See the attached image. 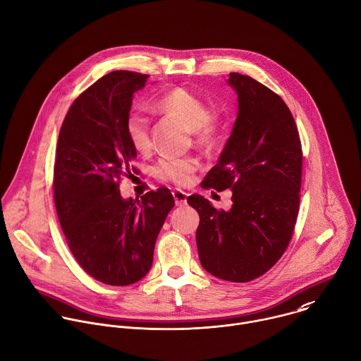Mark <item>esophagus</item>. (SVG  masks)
<instances>
[{"label":"esophagus","mask_w":361,"mask_h":361,"mask_svg":"<svg viewBox=\"0 0 361 361\" xmlns=\"http://www.w3.org/2000/svg\"><path fill=\"white\" fill-rule=\"evenodd\" d=\"M172 195H173L176 206H185L186 204V200H188V193L186 192H183V190H173Z\"/></svg>","instance_id":"1"}]
</instances>
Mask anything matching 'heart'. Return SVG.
Segmentation results:
<instances>
[{"label":"heart","mask_w":361,"mask_h":361,"mask_svg":"<svg viewBox=\"0 0 361 361\" xmlns=\"http://www.w3.org/2000/svg\"><path fill=\"white\" fill-rule=\"evenodd\" d=\"M155 107L164 113L179 117L193 131L195 141L200 147H212L220 135V120L209 111V106L203 97L185 89L175 87L164 93ZM126 135L130 144L140 152H145L151 147V123L141 111H131L124 121ZM199 162L192 157L176 158L165 157L157 165V176L162 180L172 182L178 186L188 185L193 173L197 171Z\"/></svg>","instance_id":"obj_1"}]
</instances>
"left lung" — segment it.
I'll list each match as a JSON object with an SVG mask.
<instances>
[{
  "label": "left lung",
  "instance_id": "left-lung-1",
  "mask_svg": "<svg viewBox=\"0 0 361 361\" xmlns=\"http://www.w3.org/2000/svg\"><path fill=\"white\" fill-rule=\"evenodd\" d=\"M237 118L203 188L231 189L230 210L200 195L188 197L200 221L196 244L202 267L231 282L252 281L285 252L299 212L302 147L283 100L250 76L230 73Z\"/></svg>",
  "mask_w": 361,
  "mask_h": 361
}]
</instances>
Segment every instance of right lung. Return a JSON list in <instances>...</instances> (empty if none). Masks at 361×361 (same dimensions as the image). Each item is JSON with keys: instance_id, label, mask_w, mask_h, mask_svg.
Returning a JSON list of instances; mask_svg holds the SVG:
<instances>
[{"instance_id": "add662e5", "label": "right lung", "mask_w": 361, "mask_h": 361, "mask_svg": "<svg viewBox=\"0 0 361 361\" xmlns=\"http://www.w3.org/2000/svg\"><path fill=\"white\" fill-rule=\"evenodd\" d=\"M147 79L128 71L99 79L71 106L56 147L54 197L68 245L89 275L113 286L148 274L157 237L175 206L166 188L141 200L120 193V180L131 176L137 158L124 121Z\"/></svg>"}]
</instances>
